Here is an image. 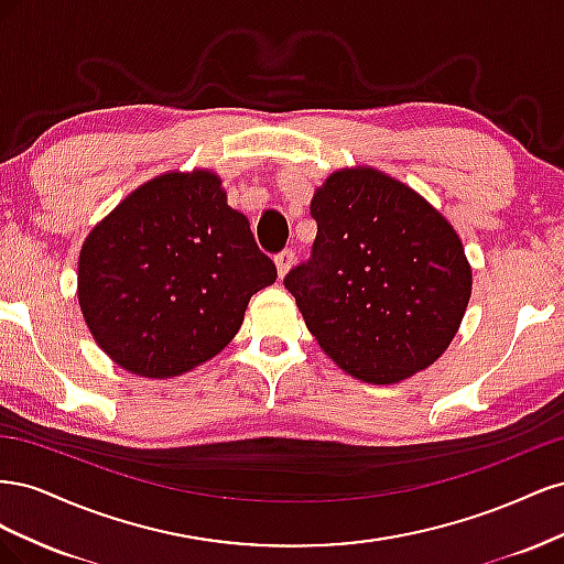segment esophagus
<instances>
[{
    "label": "esophagus",
    "mask_w": 564,
    "mask_h": 564,
    "mask_svg": "<svg viewBox=\"0 0 564 564\" xmlns=\"http://www.w3.org/2000/svg\"><path fill=\"white\" fill-rule=\"evenodd\" d=\"M275 265H278V275H280V280H284L286 272L292 270V265H294V251H292V249H284V251H280V253L275 256Z\"/></svg>",
    "instance_id": "esophagus-1"
}]
</instances>
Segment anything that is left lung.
<instances>
[{"instance_id": "obj_1", "label": "left lung", "mask_w": 564, "mask_h": 564, "mask_svg": "<svg viewBox=\"0 0 564 564\" xmlns=\"http://www.w3.org/2000/svg\"><path fill=\"white\" fill-rule=\"evenodd\" d=\"M308 263L284 278L319 348L365 383L431 367L458 332L473 270L431 202L373 166L338 169L311 202Z\"/></svg>"}]
</instances>
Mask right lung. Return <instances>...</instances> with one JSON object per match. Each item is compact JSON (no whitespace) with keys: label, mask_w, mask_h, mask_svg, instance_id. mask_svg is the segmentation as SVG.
Masks as SVG:
<instances>
[{"label":"right lung","mask_w":564,"mask_h":564,"mask_svg":"<svg viewBox=\"0 0 564 564\" xmlns=\"http://www.w3.org/2000/svg\"><path fill=\"white\" fill-rule=\"evenodd\" d=\"M220 183L209 169L166 172L135 187L82 245L84 322L135 377L172 379L212 360L240 332L249 299L278 278Z\"/></svg>","instance_id":"right-lung-1"}]
</instances>
